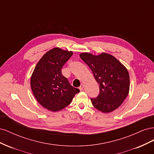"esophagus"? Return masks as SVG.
I'll use <instances>...</instances> for the list:
<instances>
[{"label": "esophagus", "instance_id": "esophagus-1", "mask_svg": "<svg viewBox=\"0 0 154 154\" xmlns=\"http://www.w3.org/2000/svg\"><path fill=\"white\" fill-rule=\"evenodd\" d=\"M83 87H84V85H83V84H82L80 87H79V89H80V91H82L83 89Z\"/></svg>", "mask_w": 154, "mask_h": 154}]
</instances>
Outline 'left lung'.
I'll list each match as a JSON object with an SVG mask.
<instances>
[{
  "mask_svg": "<svg viewBox=\"0 0 154 154\" xmlns=\"http://www.w3.org/2000/svg\"><path fill=\"white\" fill-rule=\"evenodd\" d=\"M80 57L90 67L95 80L100 84L99 95L91 99L93 106L104 113L118 109L129 92L130 77L127 68L108 53L94 55L83 53Z\"/></svg>",
  "mask_w": 154,
  "mask_h": 154,
  "instance_id": "1",
  "label": "left lung"
}]
</instances>
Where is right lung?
I'll return each mask as SVG.
<instances>
[{"label": "right lung", "mask_w": 154, "mask_h": 154, "mask_svg": "<svg viewBox=\"0 0 154 154\" xmlns=\"http://www.w3.org/2000/svg\"><path fill=\"white\" fill-rule=\"evenodd\" d=\"M72 51L55 48L48 51L37 63L31 77V87L37 101L52 112L68 106L80 92L62 74V68L71 57Z\"/></svg>", "instance_id": "add662e5"}]
</instances>
